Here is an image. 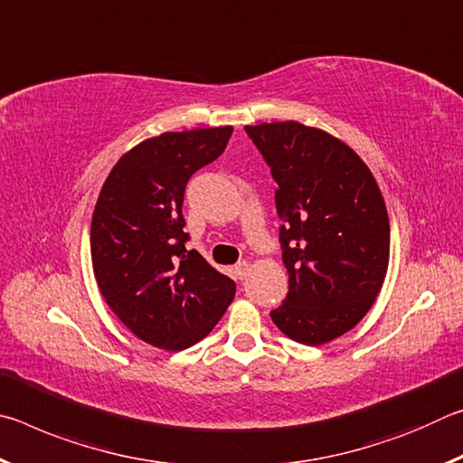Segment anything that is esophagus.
<instances>
[{
  "label": "esophagus",
  "mask_w": 463,
  "mask_h": 463,
  "mask_svg": "<svg viewBox=\"0 0 463 463\" xmlns=\"http://www.w3.org/2000/svg\"><path fill=\"white\" fill-rule=\"evenodd\" d=\"M247 273H249V263L247 261H241L232 268V278L234 279H245Z\"/></svg>",
  "instance_id": "1"
}]
</instances>
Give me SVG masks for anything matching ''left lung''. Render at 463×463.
Here are the masks:
<instances>
[{"mask_svg": "<svg viewBox=\"0 0 463 463\" xmlns=\"http://www.w3.org/2000/svg\"><path fill=\"white\" fill-rule=\"evenodd\" d=\"M276 179L288 296L271 320L323 345L354 328L382 289L390 257L386 203L354 148L300 122L245 127Z\"/></svg>", "mask_w": 463, "mask_h": 463, "instance_id": "1", "label": "left lung"}]
</instances>
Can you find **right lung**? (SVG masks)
Wrapping results in <instances>:
<instances>
[{
    "label": "right lung",
    "mask_w": 463,
    "mask_h": 463,
    "mask_svg": "<svg viewBox=\"0 0 463 463\" xmlns=\"http://www.w3.org/2000/svg\"><path fill=\"white\" fill-rule=\"evenodd\" d=\"M231 127L165 132L109 171L91 218L99 292L138 339L182 351L203 339L234 298V281L195 249L182 214L185 185L222 155Z\"/></svg>",
    "instance_id": "right-lung-1"
}]
</instances>
